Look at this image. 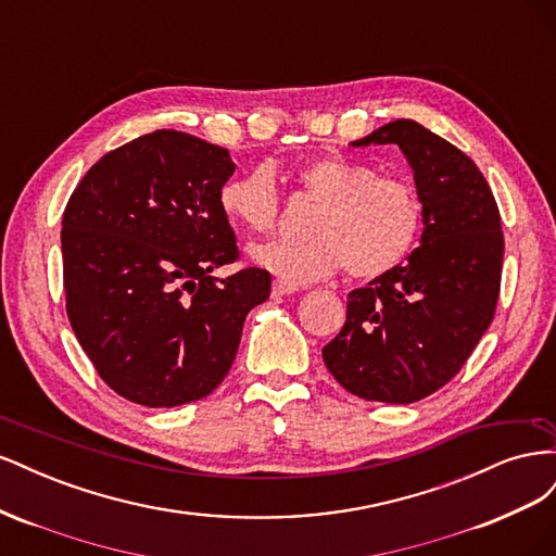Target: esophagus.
Returning a JSON list of instances; mask_svg holds the SVG:
<instances>
[{"label":"esophagus","mask_w":556,"mask_h":556,"mask_svg":"<svg viewBox=\"0 0 556 556\" xmlns=\"http://www.w3.org/2000/svg\"><path fill=\"white\" fill-rule=\"evenodd\" d=\"M294 292H299V288H294V285H288L282 280L274 282V296H285V294H294Z\"/></svg>","instance_id":"34e87169"}]
</instances>
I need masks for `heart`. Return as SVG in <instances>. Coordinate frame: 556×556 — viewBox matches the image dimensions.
Instances as JSON below:
<instances>
[{"instance_id": "heart-1", "label": "heart", "mask_w": 556, "mask_h": 556, "mask_svg": "<svg viewBox=\"0 0 556 556\" xmlns=\"http://www.w3.org/2000/svg\"><path fill=\"white\" fill-rule=\"evenodd\" d=\"M296 194L315 204L306 243H260L250 260L288 285L323 280L345 268L352 280L378 278L410 255L425 227V201L413 182L378 176L371 164L341 153L317 155L294 172ZM231 225L266 233L276 229L282 199L264 164L231 176L217 192Z\"/></svg>"}]
</instances>
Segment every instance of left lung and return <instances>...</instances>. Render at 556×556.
<instances>
[{
  "mask_svg": "<svg viewBox=\"0 0 556 556\" xmlns=\"http://www.w3.org/2000/svg\"><path fill=\"white\" fill-rule=\"evenodd\" d=\"M396 143L425 201L422 245L348 294L345 325L323 348L329 374L366 401L413 403L441 390L492 325L503 231L496 199L466 153L415 121L352 146Z\"/></svg>",
  "mask_w": 556,
  "mask_h": 556,
  "instance_id": "obj_1",
  "label": "left lung"
}]
</instances>
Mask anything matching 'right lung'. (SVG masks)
I'll use <instances>...</instances> for the list:
<instances>
[{
  "label": "right lung",
  "mask_w": 556,
  "mask_h": 556,
  "mask_svg": "<svg viewBox=\"0 0 556 556\" xmlns=\"http://www.w3.org/2000/svg\"><path fill=\"white\" fill-rule=\"evenodd\" d=\"M231 174L227 148L157 129L92 164L66 201V315L99 378L131 403L208 396L271 292L257 266L213 276L241 257L217 206Z\"/></svg>",
  "instance_id": "1"
}]
</instances>
